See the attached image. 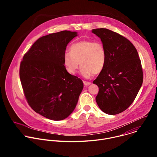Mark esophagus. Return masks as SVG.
<instances>
[{
  "label": "esophagus",
  "mask_w": 157,
  "mask_h": 157,
  "mask_svg": "<svg viewBox=\"0 0 157 157\" xmlns=\"http://www.w3.org/2000/svg\"><path fill=\"white\" fill-rule=\"evenodd\" d=\"M83 84H84V85L85 86H89V85H90V84H91V82H88V81H83Z\"/></svg>",
  "instance_id": "obj_1"
}]
</instances>
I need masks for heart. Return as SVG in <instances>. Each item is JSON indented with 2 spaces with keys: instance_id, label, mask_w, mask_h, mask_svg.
I'll use <instances>...</instances> for the list:
<instances>
[{
  "instance_id": "heart-1",
  "label": "heart",
  "mask_w": 157,
  "mask_h": 157,
  "mask_svg": "<svg viewBox=\"0 0 157 157\" xmlns=\"http://www.w3.org/2000/svg\"><path fill=\"white\" fill-rule=\"evenodd\" d=\"M70 53L63 56V64L70 74L75 75L79 65L81 75L85 78L101 73L106 62V50L101 41L84 40L73 43Z\"/></svg>"
}]
</instances>
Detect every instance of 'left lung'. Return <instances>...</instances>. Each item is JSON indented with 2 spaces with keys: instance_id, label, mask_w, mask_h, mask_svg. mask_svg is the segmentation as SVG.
<instances>
[{
  "instance_id": "1",
  "label": "left lung",
  "mask_w": 157,
  "mask_h": 157,
  "mask_svg": "<svg viewBox=\"0 0 157 157\" xmlns=\"http://www.w3.org/2000/svg\"><path fill=\"white\" fill-rule=\"evenodd\" d=\"M106 50L103 70L93 83L99 87L96 102L102 111L116 115L135 100L143 82V70L133 44L121 35L107 29L92 30Z\"/></svg>"
}]
</instances>
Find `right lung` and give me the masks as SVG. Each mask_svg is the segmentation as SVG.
<instances>
[{"mask_svg": "<svg viewBox=\"0 0 157 157\" xmlns=\"http://www.w3.org/2000/svg\"><path fill=\"white\" fill-rule=\"evenodd\" d=\"M77 32L64 30L38 38L24 55L20 79L29 105L53 121L68 117L82 90L81 79L70 74L63 64L68 43Z\"/></svg>", "mask_w": 157, "mask_h": 157, "instance_id": "right-lung-1", "label": "right lung"}]
</instances>
